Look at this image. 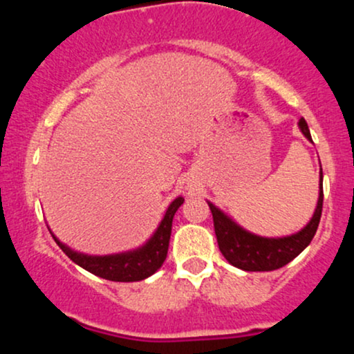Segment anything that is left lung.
Listing matches in <instances>:
<instances>
[{"mask_svg":"<svg viewBox=\"0 0 354 354\" xmlns=\"http://www.w3.org/2000/svg\"><path fill=\"white\" fill-rule=\"evenodd\" d=\"M298 124L303 135L311 140L306 121L301 118ZM319 174L321 185L318 206H316L311 221L299 233L286 238H261L248 233L239 228L236 223L231 221L225 213H221L216 206L208 203L211 214H213L219 251L231 265L245 271H273L293 261L296 256L310 245L313 236L316 234V230H318L321 211H323V171Z\"/></svg>","mask_w":354,"mask_h":354,"instance_id":"obj_1","label":"left lung"}]
</instances>
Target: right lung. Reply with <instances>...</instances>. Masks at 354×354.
Returning <instances> with one entry per match:
<instances>
[{"mask_svg":"<svg viewBox=\"0 0 354 354\" xmlns=\"http://www.w3.org/2000/svg\"><path fill=\"white\" fill-rule=\"evenodd\" d=\"M183 201H185V198H176L169 205V208L166 209L163 221L160 223L153 238L143 248L136 251H129V253L111 256H88L76 253V251L64 246L63 243H59L55 238V234H53V238H55V241L58 243L63 253L71 261L84 268L89 273L100 276L103 279H109V281H141V279L151 276L154 271L160 270V266L163 265L166 254H168L174 213L183 205Z\"/></svg>","mask_w":354,"mask_h":354,"instance_id":"right-lung-1","label":"right lung"}]
</instances>
